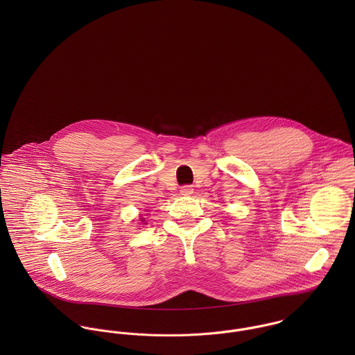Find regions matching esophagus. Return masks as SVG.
Masks as SVG:
<instances>
[{
	"instance_id": "obj_1",
	"label": "esophagus",
	"mask_w": 355,
	"mask_h": 355,
	"mask_svg": "<svg viewBox=\"0 0 355 355\" xmlns=\"http://www.w3.org/2000/svg\"><path fill=\"white\" fill-rule=\"evenodd\" d=\"M193 193H194L193 186H183V187L180 189V194H182V196H191Z\"/></svg>"
}]
</instances>
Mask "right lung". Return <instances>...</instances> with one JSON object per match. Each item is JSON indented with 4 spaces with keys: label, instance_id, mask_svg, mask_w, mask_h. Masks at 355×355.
Returning <instances> with one entry per match:
<instances>
[{
    "label": "right lung",
    "instance_id": "add662e5",
    "mask_svg": "<svg viewBox=\"0 0 355 355\" xmlns=\"http://www.w3.org/2000/svg\"><path fill=\"white\" fill-rule=\"evenodd\" d=\"M141 221H144V223H145V220H144V218H142V220H141Z\"/></svg>",
    "mask_w": 355,
    "mask_h": 355
}]
</instances>
